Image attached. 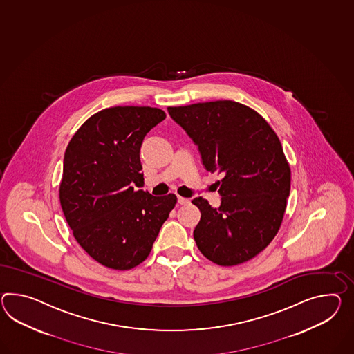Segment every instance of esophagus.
<instances>
[{
  "label": "esophagus",
  "mask_w": 354,
  "mask_h": 354,
  "mask_svg": "<svg viewBox=\"0 0 354 354\" xmlns=\"http://www.w3.org/2000/svg\"><path fill=\"white\" fill-rule=\"evenodd\" d=\"M178 203H179V205H189L190 199L184 198V197H178Z\"/></svg>",
  "instance_id": "esophagus-1"
}]
</instances>
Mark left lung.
Here are the masks:
<instances>
[{
  "instance_id": "obj_1",
  "label": "left lung",
  "mask_w": 354,
  "mask_h": 354,
  "mask_svg": "<svg viewBox=\"0 0 354 354\" xmlns=\"http://www.w3.org/2000/svg\"><path fill=\"white\" fill-rule=\"evenodd\" d=\"M198 147L202 164L218 171L220 207L197 197L201 211L193 236L206 259L234 266L257 256L274 239L290 193V167L275 131L244 104L215 101L169 107Z\"/></svg>"
}]
</instances>
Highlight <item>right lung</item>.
I'll list each match as a JSON object with an SVG mask.
<instances>
[{"label": "right lung", "mask_w": 354, "mask_h": 354, "mask_svg": "<svg viewBox=\"0 0 354 354\" xmlns=\"http://www.w3.org/2000/svg\"><path fill=\"white\" fill-rule=\"evenodd\" d=\"M155 107H110L95 113L66 147L62 212L74 238L106 268L130 270L148 257L176 196L143 189L139 158L147 133L165 120Z\"/></svg>", "instance_id": "right-lung-1"}]
</instances>
